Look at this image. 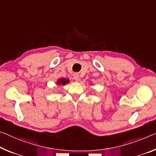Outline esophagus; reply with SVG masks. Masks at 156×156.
<instances>
[{"label":"esophagus","instance_id":"34e87169","mask_svg":"<svg viewBox=\"0 0 156 156\" xmlns=\"http://www.w3.org/2000/svg\"><path fill=\"white\" fill-rule=\"evenodd\" d=\"M73 79L76 81H78L79 80V76L78 75V73H74L73 74Z\"/></svg>","mask_w":156,"mask_h":156}]
</instances>
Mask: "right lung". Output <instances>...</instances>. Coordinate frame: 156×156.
Wrapping results in <instances>:
<instances>
[{
  "instance_id": "right-lung-1",
  "label": "right lung",
  "mask_w": 156,
  "mask_h": 156,
  "mask_svg": "<svg viewBox=\"0 0 156 156\" xmlns=\"http://www.w3.org/2000/svg\"><path fill=\"white\" fill-rule=\"evenodd\" d=\"M69 83V79H66V78H60L58 79V81H57V85H65L66 84Z\"/></svg>"
}]
</instances>
